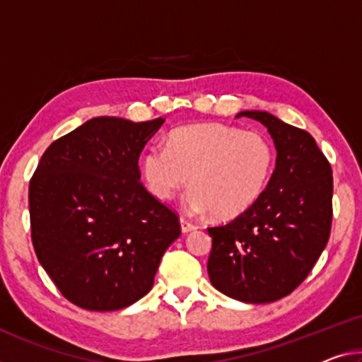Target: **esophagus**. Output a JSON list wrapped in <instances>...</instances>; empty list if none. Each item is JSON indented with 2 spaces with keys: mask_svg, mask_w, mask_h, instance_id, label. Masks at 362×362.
Returning <instances> with one entry per match:
<instances>
[{
  "mask_svg": "<svg viewBox=\"0 0 362 362\" xmlns=\"http://www.w3.org/2000/svg\"><path fill=\"white\" fill-rule=\"evenodd\" d=\"M180 225H181V231H182V233H191V231H194V230H196V228H197L196 225L191 223V221H189V220L182 218V216L180 218Z\"/></svg>",
  "mask_w": 362,
  "mask_h": 362,
  "instance_id": "1",
  "label": "esophagus"
}]
</instances>
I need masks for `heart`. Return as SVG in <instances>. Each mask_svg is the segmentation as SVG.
<instances>
[{
	"label": "heart",
	"instance_id": "b5f03b06",
	"mask_svg": "<svg viewBox=\"0 0 362 362\" xmlns=\"http://www.w3.org/2000/svg\"><path fill=\"white\" fill-rule=\"evenodd\" d=\"M141 168L150 192L160 200L173 199L191 180L186 197L191 212L233 220L264 196L275 150L257 132L220 123L191 124L171 132L168 147L150 146Z\"/></svg>",
	"mask_w": 362,
	"mask_h": 362
}]
</instances>
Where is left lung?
<instances>
[{"instance_id": "1", "label": "left lung", "mask_w": 362, "mask_h": 362, "mask_svg": "<svg viewBox=\"0 0 362 362\" xmlns=\"http://www.w3.org/2000/svg\"><path fill=\"white\" fill-rule=\"evenodd\" d=\"M262 123L276 148L275 170L254 207L223 226L207 228L212 285L243 303H274L310 274L329 243L333 177L314 137L267 111L236 118Z\"/></svg>"}]
</instances>
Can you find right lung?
Listing matches in <instances>:
<instances>
[{
  "instance_id": "1",
  "label": "right lung",
  "mask_w": 362,
  "mask_h": 362,
  "mask_svg": "<svg viewBox=\"0 0 362 362\" xmlns=\"http://www.w3.org/2000/svg\"><path fill=\"white\" fill-rule=\"evenodd\" d=\"M163 118L88 119L49 146L29 186L38 262L72 304L118 310L152 290L180 220L141 182L139 155Z\"/></svg>"
}]
</instances>
